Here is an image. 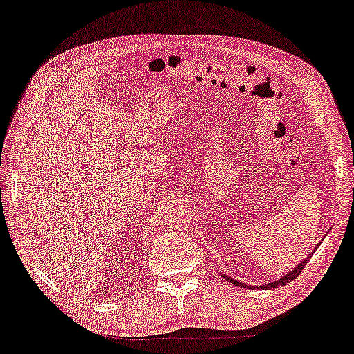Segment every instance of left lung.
<instances>
[{"label": "left lung", "instance_id": "1", "mask_svg": "<svg viewBox=\"0 0 354 354\" xmlns=\"http://www.w3.org/2000/svg\"><path fill=\"white\" fill-rule=\"evenodd\" d=\"M310 257H312V254H310V256H307V257H305V261H302V262H300V263H299V266H297V267H295L292 272H289V273H286V275H284V277H283L281 279H279V281H273V283H268V284H267V286H261V288H267V289H275V288H278V286H284V284L291 283V281H292V279H295V278H297V277L300 275V272H302V270H304V267H305V266H307V262L310 261ZM224 278H225V279H227V281H230V283H235V284H236V286H243V288H246L243 283H239V281H235V279H232V278H229V277H224ZM250 289H252V286H250Z\"/></svg>", "mask_w": 354, "mask_h": 354}]
</instances>
